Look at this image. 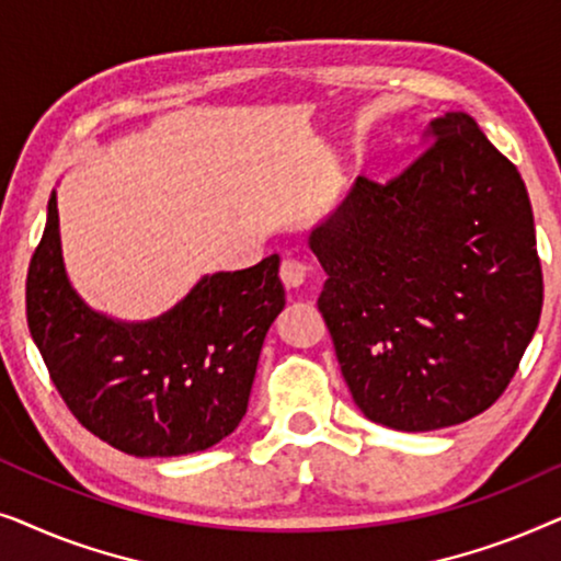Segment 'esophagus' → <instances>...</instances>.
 <instances>
[{"label":"esophagus","instance_id":"obj_1","mask_svg":"<svg viewBox=\"0 0 561 561\" xmlns=\"http://www.w3.org/2000/svg\"><path fill=\"white\" fill-rule=\"evenodd\" d=\"M306 275H309V265L301 263V260L286 257L280 263V280L286 288H301L306 283Z\"/></svg>","mask_w":561,"mask_h":561}]
</instances>
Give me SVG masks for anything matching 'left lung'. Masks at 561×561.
<instances>
[{
	"label": "left lung",
	"instance_id": "left-lung-1",
	"mask_svg": "<svg viewBox=\"0 0 561 561\" xmlns=\"http://www.w3.org/2000/svg\"><path fill=\"white\" fill-rule=\"evenodd\" d=\"M386 186L359 175L311 227L319 311L357 409L434 432L490 409L539 327L543 280L524 179L467 112L421 135Z\"/></svg>",
	"mask_w": 561,
	"mask_h": 561
}]
</instances>
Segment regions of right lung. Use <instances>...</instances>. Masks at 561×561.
<instances>
[{
    "mask_svg": "<svg viewBox=\"0 0 561 561\" xmlns=\"http://www.w3.org/2000/svg\"><path fill=\"white\" fill-rule=\"evenodd\" d=\"M280 257L202 275L165 313L122 321L76 294L56 191L27 271V327L60 398L91 434L135 457L219 444L248 411L260 350L286 306Z\"/></svg>",
    "mask_w": 561,
    "mask_h": 561,
    "instance_id": "1",
    "label": "right lung"
}]
</instances>
